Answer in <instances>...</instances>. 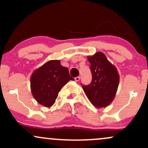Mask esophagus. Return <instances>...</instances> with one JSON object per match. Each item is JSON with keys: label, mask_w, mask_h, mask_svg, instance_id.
<instances>
[{"label": "esophagus", "mask_w": 148, "mask_h": 148, "mask_svg": "<svg viewBox=\"0 0 148 148\" xmlns=\"http://www.w3.org/2000/svg\"><path fill=\"white\" fill-rule=\"evenodd\" d=\"M80 79H81V77H80V76H77V77H76L75 79H74L76 81H79Z\"/></svg>", "instance_id": "obj_1"}]
</instances>
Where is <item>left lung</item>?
I'll return each mask as SVG.
<instances>
[{
	"mask_svg": "<svg viewBox=\"0 0 148 148\" xmlns=\"http://www.w3.org/2000/svg\"><path fill=\"white\" fill-rule=\"evenodd\" d=\"M88 60L91 64L92 80L90 85L82 88L95 106L106 107L113 101L117 92L120 81L118 70L101 52L90 56Z\"/></svg>",
	"mask_w": 148,
	"mask_h": 148,
	"instance_id": "obj_1",
	"label": "left lung"
}]
</instances>
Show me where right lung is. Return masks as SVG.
Instances as JSON below:
<instances>
[{
	"label": "right lung",
	"instance_id": "1",
	"mask_svg": "<svg viewBox=\"0 0 148 148\" xmlns=\"http://www.w3.org/2000/svg\"><path fill=\"white\" fill-rule=\"evenodd\" d=\"M70 80L68 68L60 64V60H52L35 70L30 77V89L35 100L46 107L55 103L58 92Z\"/></svg>",
	"mask_w": 148,
	"mask_h": 148
}]
</instances>
